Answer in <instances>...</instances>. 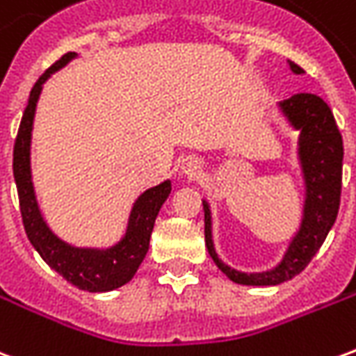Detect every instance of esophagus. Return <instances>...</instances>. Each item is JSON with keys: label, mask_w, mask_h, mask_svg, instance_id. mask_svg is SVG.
I'll use <instances>...</instances> for the list:
<instances>
[{"label": "esophagus", "mask_w": 356, "mask_h": 356, "mask_svg": "<svg viewBox=\"0 0 356 356\" xmlns=\"http://www.w3.org/2000/svg\"><path fill=\"white\" fill-rule=\"evenodd\" d=\"M181 170H183V173L188 175V177H196V175L200 173L202 163L198 158H194V156H186L185 160H183V163H181Z\"/></svg>", "instance_id": "1"}]
</instances>
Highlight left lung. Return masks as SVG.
Wrapping results in <instances>:
<instances>
[{
	"label": "left lung",
	"instance_id": "1",
	"mask_svg": "<svg viewBox=\"0 0 356 356\" xmlns=\"http://www.w3.org/2000/svg\"><path fill=\"white\" fill-rule=\"evenodd\" d=\"M288 63L293 74L303 72V68H299L296 63ZM278 108L288 124L299 131L298 160L305 181L301 225L296 236L290 240L280 263L263 273H240L221 261L211 236V209L208 202H202L206 246L211 259L232 282L244 286H276L299 275L321 250L322 242L336 223L339 209L343 140L330 106L316 95L298 93L278 102Z\"/></svg>",
	"mask_w": 356,
	"mask_h": 356
}]
</instances>
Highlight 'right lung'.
Wrapping results in <instances>:
<instances>
[{
	"label": "right lung",
	"instance_id": "add662e5",
	"mask_svg": "<svg viewBox=\"0 0 356 356\" xmlns=\"http://www.w3.org/2000/svg\"><path fill=\"white\" fill-rule=\"evenodd\" d=\"M76 57L78 53L63 55L55 65L40 76V80L35 81V86L30 91L28 106L22 114L19 135L13 150V173L19 191L24 231L35 252L42 255L43 261L53 270H57L63 278H66V282H70L80 290L110 291L129 282L145 259L158 211L171 193V181L168 179L160 185L147 188L135 200L127 219L125 234L114 246L78 248L58 238L51 231L35 198L32 168H30V145H32L35 104L42 95L43 83L49 80L51 74L60 70Z\"/></svg>",
	"mask_w": 356,
	"mask_h": 356
}]
</instances>
